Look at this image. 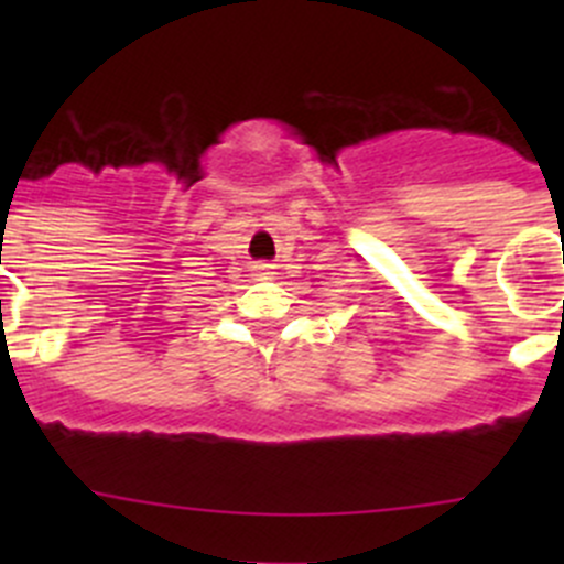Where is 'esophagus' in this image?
<instances>
[{
	"label": "esophagus",
	"mask_w": 564,
	"mask_h": 564,
	"mask_svg": "<svg viewBox=\"0 0 564 564\" xmlns=\"http://www.w3.org/2000/svg\"><path fill=\"white\" fill-rule=\"evenodd\" d=\"M253 272H256V278H270L272 264H264V261H261V264H253Z\"/></svg>",
	"instance_id": "1"
}]
</instances>
